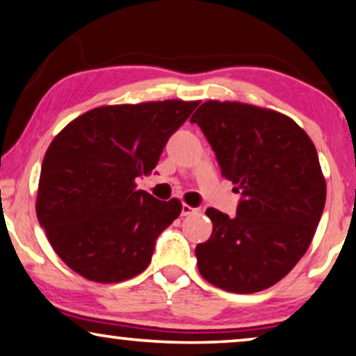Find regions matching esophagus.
<instances>
[{
    "label": "esophagus",
    "instance_id": "esophagus-1",
    "mask_svg": "<svg viewBox=\"0 0 356 356\" xmlns=\"http://www.w3.org/2000/svg\"><path fill=\"white\" fill-rule=\"evenodd\" d=\"M196 212H197V209L188 206V204H183V207H181V216H183V217L193 216V213H196Z\"/></svg>",
    "mask_w": 356,
    "mask_h": 356
}]
</instances>
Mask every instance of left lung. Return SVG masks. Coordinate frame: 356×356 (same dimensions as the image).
<instances>
[{"label": "left lung", "instance_id": "1", "mask_svg": "<svg viewBox=\"0 0 356 356\" xmlns=\"http://www.w3.org/2000/svg\"><path fill=\"white\" fill-rule=\"evenodd\" d=\"M191 123L243 194L236 217L206 211L213 228L196 246L197 269L232 293L269 289L305 256L323 216L325 178L313 140L290 116L241 102H204Z\"/></svg>", "mask_w": 356, "mask_h": 356}]
</instances>
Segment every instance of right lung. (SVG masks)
<instances>
[{
	"label": "right lung",
	"mask_w": 356,
	"mask_h": 356,
	"mask_svg": "<svg viewBox=\"0 0 356 356\" xmlns=\"http://www.w3.org/2000/svg\"><path fill=\"white\" fill-rule=\"evenodd\" d=\"M199 100L102 105L66 124L42 163L35 211L60 259L99 284L133 279L149 266L155 240L181 213L173 197L138 189L170 136Z\"/></svg>",
	"instance_id": "1"
}]
</instances>
